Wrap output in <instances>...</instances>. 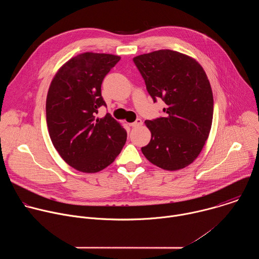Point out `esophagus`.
I'll list each match as a JSON object with an SVG mask.
<instances>
[{
    "label": "esophagus",
    "mask_w": 259,
    "mask_h": 259,
    "mask_svg": "<svg viewBox=\"0 0 259 259\" xmlns=\"http://www.w3.org/2000/svg\"><path fill=\"white\" fill-rule=\"evenodd\" d=\"M129 125H130L131 127H138V126H141V125H142V121H141L140 119H137L135 122L130 123Z\"/></svg>",
    "instance_id": "esophagus-1"
}]
</instances>
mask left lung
Segmentation results:
<instances>
[{
  "mask_svg": "<svg viewBox=\"0 0 259 259\" xmlns=\"http://www.w3.org/2000/svg\"><path fill=\"white\" fill-rule=\"evenodd\" d=\"M154 102L163 99L165 117L144 123L152 133L141 147L144 157L168 171L182 169L200 155L213 119V94L201 64L173 50H158L133 58Z\"/></svg>",
  "mask_w": 259,
  "mask_h": 259,
  "instance_id": "obj_1",
  "label": "left lung"
}]
</instances>
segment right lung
<instances>
[{"instance_id":"1","label":"right lung","mask_w":259,"mask_h":259,"mask_svg":"<svg viewBox=\"0 0 259 259\" xmlns=\"http://www.w3.org/2000/svg\"><path fill=\"white\" fill-rule=\"evenodd\" d=\"M121 59L118 55L85 52L70 58L55 73L46 99V120L51 141L73 169L96 173L112 164L127 139L123 126L106 114L101 84Z\"/></svg>"}]
</instances>
